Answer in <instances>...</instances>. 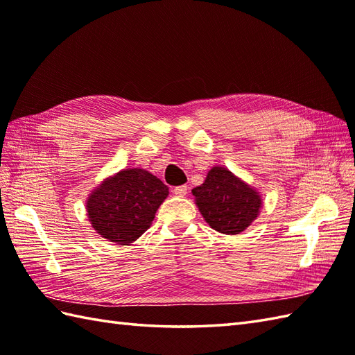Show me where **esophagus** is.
I'll use <instances>...</instances> for the list:
<instances>
[{
	"instance_id": "obj_1",
	"label": "esophagus",
	"mask_w": 355,
	"mask_h": 355,
	"mask_svg": "<svg viewBox=\"0 0 355 355\" xmlns=\"http://www.w3.org/2000/svg\"><path fill=\"white\" fill-rule=\"evenodd\" d=\"M172 192H173V195H177V197H186V193H187V186H186V184H183V186H177V187H173Z\"/></svg>"
}]
</instances>
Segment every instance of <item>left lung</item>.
<instances>
[{
	"label": "left lung",
	"instance_id": "obj_1",
	"mask_svg": "<svg viewBox=\"0 0 355 355\" xmlns=\"http://www.w3.org/2000/svg\"><path fill=\"white\" fill-rule=\"evenodd\" d=\"M201 215L212 229L238 235L259 214L261 197L225 168H214L192 191Z\"/></svg>",
	"mask_w": 355,
	"mask_h": 355
}]
</instances>
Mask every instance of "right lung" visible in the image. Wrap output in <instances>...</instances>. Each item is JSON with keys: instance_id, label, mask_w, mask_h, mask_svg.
<instances>
[{"instance_id": "right-lung-1", "label": "right lung", "mask_w": 355, "mask_h": 355, "mask_svg": "<svg viewBox=\"0 0 355 355\" xmlns=\"http://www.w3.org/2000/svg\"><path fill=\"white\" fill-rule=\"evenodd\" d=\"M169 189L145 169H126L108 178L88 198L94 230L111 243L128 245L145 233Z\"/></svg>"}]
</instances>
